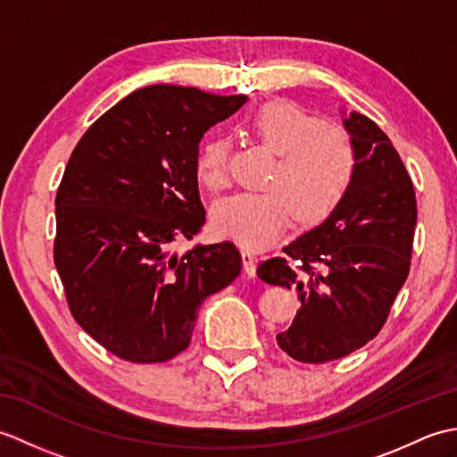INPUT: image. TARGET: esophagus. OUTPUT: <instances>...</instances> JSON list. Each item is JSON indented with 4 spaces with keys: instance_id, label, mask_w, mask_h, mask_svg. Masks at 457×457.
<instances>
[{
    "instance_id": "esophagus-1",
    "label": "esophagus",
    "mask_w": 457,
    "mask_h": 457,
    "mask_svg": "<svg viewBox=\"0 0 457 457\" xmlns=\"http://www.w3.org/2000/svg\"><path fill=\"white\" fill-rule=\"evenodd\" d=\"M241 259H244V269H245V273L249 275V277H255V273H257V257H255V253H251V251H241Z\"/></svg>"
}]
</instances>
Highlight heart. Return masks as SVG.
<instances>
[{
  "instance_id": "obj_1",
  "label": "heart",
  "mask_w": 457,
  "mask_h": 457,
  "mask_svg": "<svg viewBox=\"0 0 457 457\" xmlns=\"http://www.w3.org/2000/svg\"><path fill=\"white\" fill-rule=\"evenodd\" d=\"M245 128L277 154L263 192H239L216 204L212 228L223 239L245 249L277 244L296 221L312 228L332 213L352 187L357 149L345 129L322 123L290 102H269L251 112ZM229 143L204 141L194 162L200 187L221 192L229 184Z\"/></svg>"
}]
</instances>
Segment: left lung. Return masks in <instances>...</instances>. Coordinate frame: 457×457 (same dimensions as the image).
<instances>
[{
    "label": "left lung",
    "mask_w": 457,
    "mask_h": 457,
    "mask_svg": "<svg viewBox=\"0 0 457 457\" xmlns=\"http://www.w3.org/2000/svg\"><path fill=\"white\" fill-rule=\"evenodd\" d=\"M344 125L357 149L345 198L287 245L285 257L257 267L265 283L296 288L300 310L277 344L303 363L334 361L371 342L411 270L416 196L409 172L375 121L352 112Z\"/></svg>",
    "instance_id": "1"
}]
</instances>
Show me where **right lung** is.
Listing matches in <instances>:
<instances>
[{
    "mask_svg": "<svg viewBox=\"0 0 457 457\" xmlns=\"http://www.w3.org/2000/svg\"><path fill=\"white\" fill-rule=\"evenodd\" d=\"M245 96L157 84L129 94L76 145L56 190L54 265L76 322L125 361L162 363L190 345L200 304L234 283V244L170 255L206 221L198 143Z\"/></svg>",
    "mask_w": 457,
    "mask_h": 457,
    "instance_id": "right-lung-1",
    "label": "right lung"
}]
</instances>
